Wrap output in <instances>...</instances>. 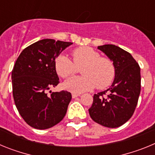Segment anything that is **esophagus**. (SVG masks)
Wrapping results in <instances>:
<instances>
[{
  "label": "esophagus",
  "instance_id": "34e87169",
  "mask_svg": "<svg viewBox=\"0 0 155 155\" xmlns=\"http://www.w3.org/2000/svg\"><path fill=\"white\" fill-rule=\"evenodd\" d=\"M81 94H79V93H72V98H77V97L80 96Z\"/></svg>",
  "mask_w": 155,
  "mask_h": 155
}]
</instances>
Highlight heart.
<instances>
[{
	"instance_id": "obj_1",
	"label": "heart",
	"mask_w": 155,
	"mask_h": 155,
	"mask_svg": "<svg viewBox=\"0 0 155 155\" xmlns=\"http://www.w3.org/2000/svg\"><path fill=\"white\" fill-rule=\"evenodd\" d=\"M72 62L67 56L60 55L55 60V70L63 78H68L81 68L83 75L74 77L64 84L68 91L81 93L92 89L97 86L98 89L109 87L114 81L116 68L110 59L100 57V54L87 46H82L71 53Z\"/></svg>"
}]
</instances>
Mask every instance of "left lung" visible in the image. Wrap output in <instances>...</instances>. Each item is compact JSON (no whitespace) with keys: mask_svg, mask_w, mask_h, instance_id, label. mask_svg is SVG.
I'll use <instances>...</instances> for the list:
<instances>
[{"mask_svg":"<svg viewBox=\"0 0 155 155\" xmlns=\"http://www.w3.org/2000/svg\"><path fill=\"white\" fill-rule=\"evenodd\" d=\"M116 68L114 81L109 89L94 94L88 109L95 123L116 128L128 121L134 114L140 92V68L128 52L107 44L98 46Z\"/></svg>","mask_w":155,"mask_h":155,"instance_id":"8db88e82","label":"left lung"}]
</instances>
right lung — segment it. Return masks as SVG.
Instances as JSON below:
<instances>
[{"instance_id":"1","label":"right lung","mask_w":155,"mask_h":155,"mask_svg":"<svg viewBox=\"0 0 155 155\" xmlns=\"http://www.w3.org/2000/svg\"><path fill=\"white\" fill-rule=\"evenodd\" d=\"M72 42L45 39L26 47L18 57L12 72V90L19 114L38 130L57 125L65 116L71 94L52 92L59 84L55 60Z\"/></svg>"}]
</instances>
